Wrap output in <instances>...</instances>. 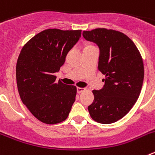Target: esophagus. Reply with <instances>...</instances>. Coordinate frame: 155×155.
<instances>
[{"mask_svg": "<svg viewBox=\"0 0 155 155\" xmlns=\"http://www.w3.org/2000/svg\"><path fill=\"white\" fill-rule=\"evenodd\" d=\"M85 90V88H84V87H77V92L78 93V94H80V93L83 92V91Z\"/></svg>", "mask_w": 155, "mask_h": 155, "instance_id": "1", "label": "esophagus"}]
</instances>
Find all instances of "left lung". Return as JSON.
<instances>
[{"label": "left lung", "instance_id": "1", "mask_svg": "<svg viewBox=\"0 0 155 155\" xmlns=\"http://www.w3.org/2000/svg\"><path fill=\"white\" fill-rule=\"evenodd\" d=\"M82 35L99 48L98 69L105 75L103 87L92 91L94 98L88 112L94 121L113 124L129 113L139 97L144 76L141 55L120 31L95 28Z\"/></svg>", "mask_w": 155, "mask_h": 155}]
</instances>
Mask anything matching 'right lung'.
Masks as SVG:
<instances>
[{"label":"right lung","instance_id":"right-lung-1","mask_svg":"<svg viewBox=\"0 0 155 155\" xmlns=\"http://www.w3.org/2000/svg\"><path fill=\"white\" fill-rule=\"evenodd\" d=\"M81 30L46 29L23 46L16 65V81L23 104L39 121L56 124L68 118L77 88L59 80L56 72L80 39Z\"/></svg>","mask_w":155,"mask_h":155}]
</instances>
